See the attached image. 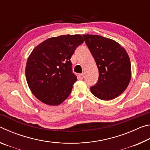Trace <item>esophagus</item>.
I'll return each mask as SVG.
<instances>
[{"label":"esophagus","instance_id":"esophagus-1","mask_svg":"<svg viewBox=\"0 0 150 150\" xmlns=\"http://www.w3.org/2000/svg\"><path fill=\"white\" fill-rule=\"evenodd\" d=\"M79 77L80 79H83L84 78V74H83V73H81V74H80L79 76Z\"/></svg>","mask_w":150,"mask_h":150}]
</instances>
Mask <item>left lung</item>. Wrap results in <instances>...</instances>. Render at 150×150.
Instances as JSON below:
<instances>
[{"instance_id":"left-lung-1","label":"left lung","mask_w":150,"mask_h":150,"mask_svg":"<svg viewBox=\"0 0 150 150\" xmlns=\"http://www.w3.org/2000/svg\"><path fill=\"white\" fill-rule=\"evenodd\" d=\"M97 65L99 77L91 87L93 95L103 100L121 95L131 79V63L126 50L118 42L98 35H83Z\"/></svg>"}]
</instances>
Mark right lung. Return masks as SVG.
<instances>
[{"instance_id":"obj_1","label":"right lung","mask_w":150,"mask_h":150,"mask_svg":"<svg viewBox=\"0 0 150 150\" xmlns=\"http://www.w3.org/2000/svg\"><path fill=\"white\" fill-rule=\"evenodd\" d=\"M83 42L81 35H63L50 38L33 50L27 60L26 77L39 100L57 106L69 96L77 79L70 59Z\"/></svg>"}]
</instances>
